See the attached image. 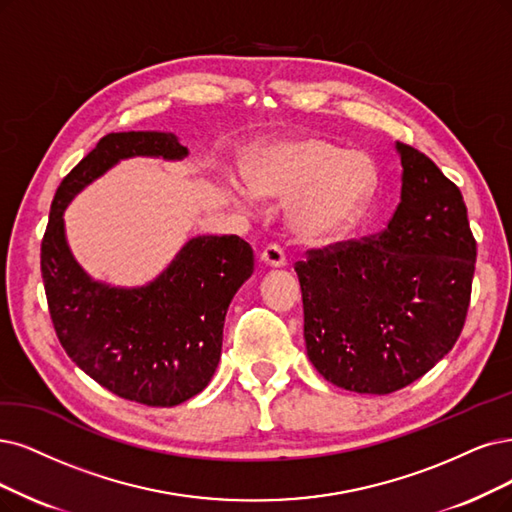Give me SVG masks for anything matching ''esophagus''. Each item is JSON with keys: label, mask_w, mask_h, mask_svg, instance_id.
Segmentation results:
<instances>
[{"label": "esophagus", "mask_w": 512, "mask_h": 512, "mask_svg": "<svg viewBox=\"0 0 512 512\" xmlns=\"http://www.w3.org/2000/svg\"><path fill=\"white\" fill-rule=\"evenodd\" d=\"M261 261L266 263L268 268H285L287 266V257H285V253H282L278 244H268L261 253Z\"/></svg>", "instance_id": "obj_1"}]
</instances>
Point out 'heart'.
<instances>
[{
  "instance_id": "1",
  "label": "heart",
  "mask_w": 512,
  "mask_h": 512,
  "mask_svg": "<svg viewBox=\"0 0 512 512\" xmlns=\"http://www.w3.org/2000/svg\"><path fill=\"white\" fill-rule=\"evenodd\" d=\"M377 170L358 149L297 137L272 145L251 170L253 194L289 206L295 236L310 244L342 238L363 219L373 200Z\"/></svg>"
}]
</instances>
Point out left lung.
<instances>
[{"mask_svg":"<svg viewBox=\"0 0 512 512\" xmlns=\"http://www.w3.org/2000/svg\"><path fill=\"white\" fill-rule=\"evenodd\" d=\"M401 156V202L380 234L308 251L295 263L308 358L327 382L390 394L420 380L462 333L477 242L456 183L415 147Z\"/></svg>","mask_w":512,"mask_h":512,"instance_id":"1","label":"left lung"}]
</instances>
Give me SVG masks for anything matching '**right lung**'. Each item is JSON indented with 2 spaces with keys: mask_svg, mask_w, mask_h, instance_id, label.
<instances>
[{
  "mask_svg": "<svg viewBox=\"0 0 512 512\" xmlns=\"http://www.w3.org/2000/svg\"><path fill=\"white\" fill-rule=\"evenodd\" d=\"M181 160L173 132H111L56 189L42 240V278L52 325L71 361L109 392L147 407H175L202 392L219 365L230 301L253 274L238 236H196L145 287L92 280L65 238L63 213L120 160Z\"/></svg>",
  "mask_w": 512,
  "mask_h": 512,
  "instance_id": "obj_1",
  "label": "right lung"
}]
</instances>
